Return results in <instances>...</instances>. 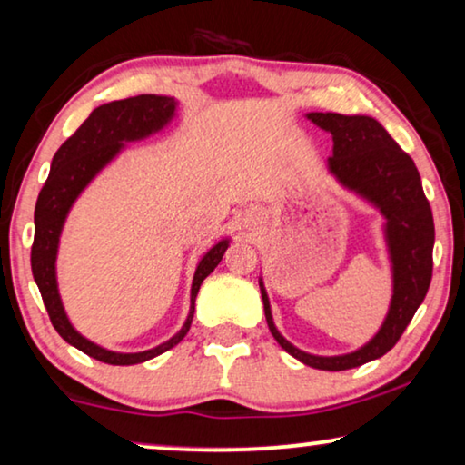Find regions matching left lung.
<instances>
[{
    "instance_id": "left-lung-1",
    "label": "left lung",
    "mask_w": 465,
    "mask_h": 465,
    "mask_svg": "<svg viewBox=\"0 0 465 465\" xmlns=\"http://www.w3.org/2000/svg\"><path fill=\"white\" fill-rule=\"evenodd\" d=\"M308 119L331 134L333 154L327 170L346 191L365 199L381 213L383 239L392 268V298L381 327L365 346L338 356H319L295 348L279 333L271 300L260 277L268 329L279 346L322 371H344L380 359L405 331L432 281L434 220L413 159L394 143L378 119L340 113H308Z\"/></svg>"
}]
</instances>
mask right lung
<instances>
[{"label": "right lung", "mask_w": 465, "mask_h": 465, "mask_svg": "<svg viewBox=\"0 0 465 465\" xmlns=\"http://www.w3.org/2000/svg\"><path fill=\"white\" fill-rule=\"evenodd\" d=\"M176 100L170 96H157V94H140V96L115 100V103L94 109L90 117L79 125V130L54 154L50 176L37 197L31 271L39 293H42L45 311L50 314L54 329L66 344L75 346L100 362H109V365H136V362L154 359V356L163 354L165 350L180 344L191 329L194 300H197L201 282L205 281L207 274L213 272V268L220 264L222 255L231 245V239H222L207 249L194 268L191 311H188L183 329L163 344L144 350V352H113V350L94 344L71 325L69 316L64 312L63 300L58 293L56 255L60 234H63L73 203L85 191V186L125 149L127 143L144 140L163 130L176 115Z\"/></svg>", "instance_id": "add662e5"}]
</instances>
